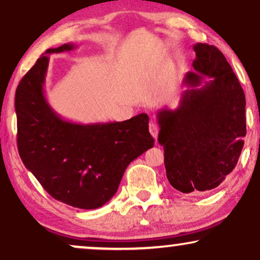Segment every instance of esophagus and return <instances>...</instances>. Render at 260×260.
Instances as JSON below:
<instances>
[{"mask_svg":"<svg viewBox=\"0 0 260 260\" xmlns=\"http://www.w3.org/2000/svg\"><path fill=\"white\" fill-rule=\"evenodd\" d=\"M149 133H150V135H152L156 140V137H158V134H159V126L155 121H152V123L149 124Z\"/></svg>","mask_w":260,"mask_h":260,"instance_id":"esophagus-1","label":"esophagus"}]
</instances>
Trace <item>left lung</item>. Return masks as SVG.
<instances>
[{"label":"left lung","instance_id":"left-lung-1","mask_svg":"<svg viewBox=\"0 0 260 260\" xmlns=\"http://www.w3.org/2000/svg\"><path fill=\"white\" fill-rule=\"evenodd\" d=\"M194 52L179 106L156 114L166 177L185 194L218 187L238 164L246 136L245 92L232 66L214 46L197 43Z\"/></svg>","mask_w":260,"mask_h":260}]
</instances>
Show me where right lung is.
I'll return each mask as SVG.
<instances>
[{
	"mask_svg": "<svg viewBox=\"0 0 260 260\" xmlns=\"http://www.w3.org/2000/svg\"><path fill=\"white\" fill-rule=\"evenodd\" d=\"M75 48L67 43L48 49L19 83L18 150L25 168L50 197L72 207L94 210L117 193L125 169L154 146V139L146 113L85 125L62 119L50 107L43 90L48 55Z\"/></svg>",
	"mask_w": 260,
	"mask_h": 260,
	"instance_id": "1",
	"label": "right lung"
}]
</instances>
